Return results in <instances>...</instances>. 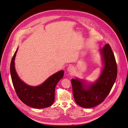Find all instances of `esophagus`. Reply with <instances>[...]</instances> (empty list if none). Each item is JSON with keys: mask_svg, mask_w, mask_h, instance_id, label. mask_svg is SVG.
I'll return each instance as SVG.
<instances>
[{"mask_svg": "<svg viewBox=\"0 0 128 128\" xmlns=\"http://www.w3.org/2000/svg\"><path fill=\"white\" fill-rule=\"evenodd\" d=\"M74 67L72 66H68V68H67V71H68V73H72V72L74 71Z\"/></svg>", "mask_w": 128, "mask_h": 128, "instance_id": "esophagus-1", "label": "esophagus"}]
</instances>
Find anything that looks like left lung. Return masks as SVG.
<instances>
[{
    "label": "left lung",
    "mask_w": 128,
    "mask_h": 128,
    "mask_svg": "<svg viewBox=\"0 0 128 128\" xmlns=\"http://www.w3.org/2000/svg\"><path fill=\"white\" fill-rule=\"evenodd\" d=\"M102 63L100 75L93 83L76 78L71 80L76 103L84 108H91L102 102L110 92L116 80L117 68L114 55L109 44L100 50Z\"/></svg>",
    "instance_id": "left-lung-1"
}]
</instances>
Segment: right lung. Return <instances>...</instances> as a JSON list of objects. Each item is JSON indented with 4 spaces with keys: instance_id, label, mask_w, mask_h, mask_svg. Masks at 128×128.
<instances>
[{
    "instance_id": "1",
    "label": "right lung",
    "mask_w": 128,
    "mask_h": 128,
    "mask_svg": "<svg viewBox=\"0 0 128 128\" xmlns=\"http://www.w3.org/2000/svg\"><path fill=\"white\" fill-rule=\"evenodd\" d=\"M18 48L12 59L10 72L16 93L24 104L35 109H43L51 106L55 100V87L64 75L61 70L49 77L42 84L31 86L26 84L18 76L15 68V60Z\"/></svg>"
}]
</instances>
